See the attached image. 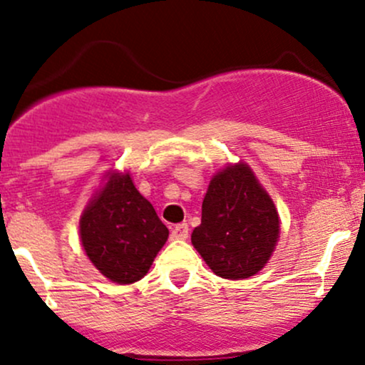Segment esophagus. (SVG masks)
I'll return each mask as SVG.
<instances>
[{
	"label": "esophagus",
	"mask_w": 365,
	"mask_h": 365,
	"mask_svg": "<svg viewBox=\"0 0 365 365\" xmlns=\"http://www.w3.org/2000/svg\"><path fill=\"white\" fill-rule=\"evenodd\" d=\"M171 237H173V239H187V237H189V225H187V223H180V225L173 227V230H171Z\"/></svg>",
	"instance_id": "1"
}]
</instances>
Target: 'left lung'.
Returning a JSON list of instances; mask_svg holds the SVG:
<instances>
[{"mask_svg":"<svg viewBox=\"0 0 365 365\" xmlns=\"http://www.w3.org/2000/svg\"><path fill=\"white\" fill-rule=\"evenodd\" d=\"M279 215L247 164L213 176L192 244L223 279H247L262 270L279 237Z\"/></svg>","mask_w":365,"mask_h":365,"instance_id":"8db88e82","label":"left lung"}]
</instances>
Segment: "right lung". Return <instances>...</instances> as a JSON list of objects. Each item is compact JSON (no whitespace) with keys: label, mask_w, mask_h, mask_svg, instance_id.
<instances>
[{"label":"right lung","mask_w":365,"mask_h":365,"mask_svg":"<svg viewBox=\"0 0 365 365\" xmlns=\"http://www.w3.org/2000/svg\"><path fill=\"white\" fill-rule=\"evenodd\" d=\"M79 234L88 258L107 279L131 284L149 272L170 230L130 175L114 173L88 204Z\"/></svg>","instance_id":"right-lung-1"}]
</instances>
